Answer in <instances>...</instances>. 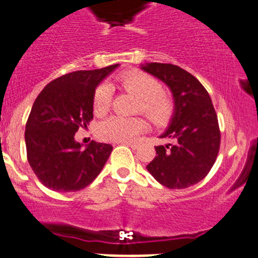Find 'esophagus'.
Wrapping results in <instances>:
<instances>
[{"label": "esophagus", "instance_id": "obj_1", "mask_svg": "<svg viewBox=\"0 0 258 258\" xmlns=\"http://www.w3.org/2000/svg\"><path fill=\"white\" fill-rule=\"evenodd\" d=\"M122 145H126V146H130L131 148H136L137 147V143L135 142H128V141H123V142H120Z\"/></svg>", "mask_w": 258, "mask_h": 258}]
</instances>
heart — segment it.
Listing matches in <instances>:
<instances>
[{
  "instance_id": "obj_1",
  "label": "heart",
  "mask_w": 258,
  "mask_h": 258,
  "mask_svg": "<svg viewBox=\"0 0 258 258\" xmlns=\"http://www.w3.org/2000/svg\"><path fill=\"white\" fill-rule=\"evenodd\" d=\"M121 86L140 99L138 110L143 111L156 124H164L172 117L174 104L167 94L162 91V85L151 75L141 72H130L121 75ZM112 96L110 84L102 83L94 93V111L96 115H104L108 111ZM148 128L143 117H121L111 116L97 126L96 135L100 140L108 142H123L132 140Z\"/></svg>"
}]
</instances>
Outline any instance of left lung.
<instances>
[{
	"mask_svg": "<svg viewBox=\"0 0 258 258\" xmlns=\"http://www.w3.org/2000/svg\"><path fill=\"white\" fill-rule=\"evenodd\" d=\"M141 69L170 89L174 113L161 138L173 143L157 146V156L147 165L158 183L184 189L203 180L210 172L220 148L218 116L204 86L190 73L173 64L148 63Z\"/></svg>",
	"mask_w": 258,
	"mask_h": 258,
	"instance_id": "8db88e82",
	"label": "left lung"
}]
</instances>
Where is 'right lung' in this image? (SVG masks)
<instances>
[{
	"label": "right lung",
	"instance_id": "right-lung-1",
	"mask_svg": "<svg viewBox=\"0 0 258 258\" xmlns=\"http://www.w3.org/2000/svg\"><path fill=\"white\" fill-rule=\"evenodd\" d=\"M117 67L69 73L50 81L38 95L24 138L28 163L47 188L81 190L104 168L112 146L91 141L83 148L74 136L93 120L96 86Z\"/></svg>",
	"mask_w": 258,
	"mask_h": 258
}]
</instances>
